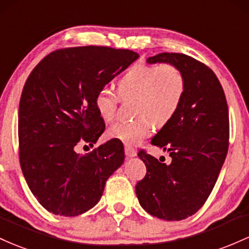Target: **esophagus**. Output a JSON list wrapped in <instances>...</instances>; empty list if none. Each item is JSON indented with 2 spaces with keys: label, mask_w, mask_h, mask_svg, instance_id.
I'll use <instances>...</instances> for the list:
<instances>
[{
  "label": "esophagus",
  "mask_w": 249,
  "mask_h": 249,
  "mask_svg": "<svg viewBox=\"0 0 249 249\" xmlns=\"http://www.w3.org/2000/svg\"><path fill=\"white\" fill-rule=\"evenodd\" d=\"M124 153H125V156H127V158H135V156L138 155L136 150L130 146H125L124 147Z\"/></svg>",
  "instance_id": "34e87169"
}]
</instances>
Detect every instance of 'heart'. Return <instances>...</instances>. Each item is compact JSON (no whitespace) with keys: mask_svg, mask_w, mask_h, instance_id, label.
<instances>
[{"mask_svg":"<svg viewBox=\"0 0 249 249\" xmlns=\"http://www.w3.org/2000/svg\"><path fill=\"white\" fill-rule=\"evenodd\" d=\"M182 72L169 64H138L120 80L119 94L134 101L133 120H124L107 130L109 139L125 146H136L146 139L156 125H163L177 113L185 94ZM95 108L101 119L111 121L116 114L119 96L110 88L103 87L95 95Z\"/></svg>","mask_w":249,"mask_h":249,"instance_id":"obj_1","label":"heart"}]
</instances>
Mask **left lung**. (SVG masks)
<instances>
[{
	"label": "left lung",
	"mask_w": 249,
	"mask_h": 249,
	"mask_svg": "<svg viewBox=\"0 0 249 249\" xmlns=\"http://www.w3.org/2000/svg\"><path fill=\"white\" fill-rule=\"evenodd\" d=\"M148 64L174 66L186 89L177 113L152 139L170 163L141 150L147 174L135 187L141 207L153 216L180 221L202 207L213 191L228 150L230 119L225 93L207 66L185 54L161 53Z\"/></svg>",
	"instance_id": "8db88e82"
}]
</instances>
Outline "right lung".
I'll return each mask as SVG.
<instances>
[{
  "mask_svg": "<svg viewBox=\"0 0 249 249\" xmlns=\"http://www.w3.org/2000/svg\"><path fill=\"white\" fill-rule=\"evenodd\" d=\"M139 56L128 49L75 47L52 53L30 72L18 107L19 163L50 213L76 216L93 208L124 163V144L116 140L86 154L75 146L96 143L105 122L95 95Z\"/></svg>",
  "mask_w": 249,
  "mask_h": 249,
  "instance_id": "right-lung-1",
  "label": "right lung"
}]
</instances>
